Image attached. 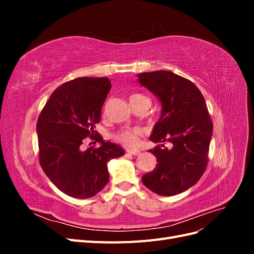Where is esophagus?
Wrapping results in <instances>:
<instances>
[{"mask_svg":"<svg viewBox=\"0 0 254 254\" xmlns=\"http://www.w3.org/2000/svg\"><path fill=\"white\" fill-rule=\"evenodd\" d=\"M127 152L130 153V155H133V156H139L141 153V150L139 149H127Z\"/></svg>","mask_w":254,"mask_h":254,"instance_id":"esophagus-1","label":"esophagus"}]
</instances>
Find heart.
I'll return each instance as SVG.
<instances>
[{
    "label": "heart",
    "instance_id": "b5f03b06",
    "mask_svg": "<svg viewBox=\"0 0 254 254\" xmlns=\"http://www.w3.org/2000/svg\"><path fill=\"white\" fill-rule=\"evenodd\" d=\"M146 98L145 96H143L142 94H131L129 97L130 103H133L135 101H140V99ZM142 135V131L140 129H124L121 130L120 132H118V134L115 135V139H117L118 142H120L121 144L127 146V147H134L135 145H137L140 140V136Z\"/></svg>",
    "mask_w": 254,
    "mask_h": 254
}]
</instances>
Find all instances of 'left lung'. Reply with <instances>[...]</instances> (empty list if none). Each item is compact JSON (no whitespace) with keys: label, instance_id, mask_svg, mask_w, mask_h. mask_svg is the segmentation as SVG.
Segmentation results:
<instances>
[{"label":"left lung","instance_id":"8db88e82","mask_svg":"<svg viewBox=\"0 0 254 254\" xmlns=\"http://www.w3.org/2000/svg\"><path fill=\"white\" fill-rule=\"evenodd\" d=\"M161 102V117L149 149L157 158L156 168L142 177L144 186L160 196H174L195 186L207 165L213 123L201 92L190 80L171 71L137 75ZM164 141L172 146L167 149Z\"/></svg>","mask_w":254,"mask_h":254}]
</instances>
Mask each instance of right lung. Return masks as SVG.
Segmentation results:
<instances>
[{"label":"right lung","mask_w":254,"mask_h":254,"mask_svg":"<svg viewBox=\"0 0 254 254\" xmlns=\"http://www.w3.org/2000/svg\"><path fill=\"white\" fill-rule=\"evenodd\" d=\"M110 89L107 77L64 82L53 92L38 118L40 165L54 186L67 196H95L109 181L107 163L125 155L121 146L105 142L94 131ZM87 136L101 146L82 152L80 145Z\"/></svg>","instance_id":"obj_1"}]
</instances>
